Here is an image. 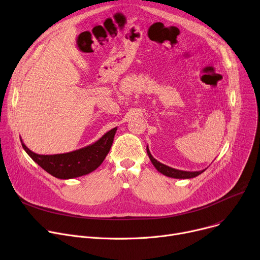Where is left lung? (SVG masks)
Here are the masks:
<instances>
[{"instance_id": "left-lung-1", "label": "left lung", "mask_w": 260, "mask_h": 260, "mask_svg": "<svg viewBox=\"0 0 260 260\" xmlns=\"http://www.w3.org/2000/svg\"><path fill=\"white\" fill-rule=\"evenodd\" d=\"M147 153L149 155V158L151 160V162L153 164V166L156 168V170L158 172H160L161 174L168 176V177H172V178H182V179H187V178H193L196 177L197 175L202 174L206 169L201 170V171H182V170H178V169H174V168H171L169 166H166L161 162H159L158 160H156L153 156L151 155L150 150L147 146Z\"/></svg>"}]
</instances>
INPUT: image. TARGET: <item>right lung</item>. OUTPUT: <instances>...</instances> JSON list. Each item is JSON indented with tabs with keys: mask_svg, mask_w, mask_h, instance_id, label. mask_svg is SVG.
<instances>
[{
	"mask_svg": "<svg viewBox=\"0 0 260 260\" xmlns=\"http://www.w3.org/2000/svg\"><path fill=\"white\" fill-rule=\"evenodd\" d=\"M117 128L105 133L99 141L68 153L43 155L29 150L21 139L26 153L41 168L59 179H71L94 171L109 153Z\"/></svg>",
	"mask_w": 260,
	"mask_h": 260,
	"instance_id": "obj_1",
	"label": "right lung"
}]
</instances>
